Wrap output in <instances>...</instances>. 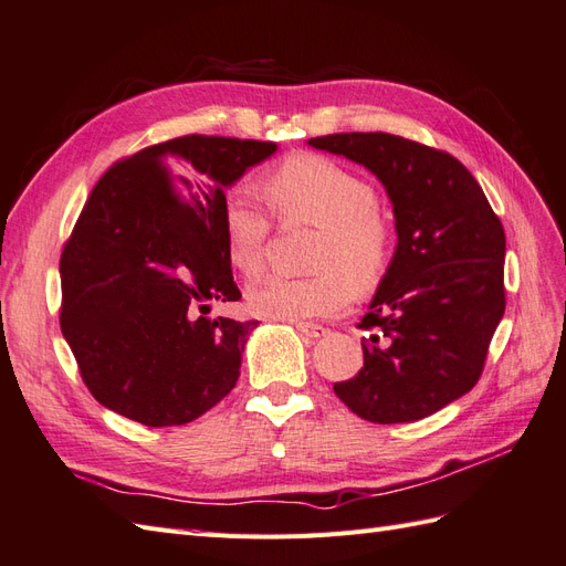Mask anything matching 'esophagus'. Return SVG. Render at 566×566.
Wrapping results in <instances>:
<instances>
[{
	"label": "esophagus",
	"mask_w": 566,
	"mask_h": 566,
	"mask_svg": "<svg viewBox=\"0 0 566 566\" xmlns=\"http://www.w3.org/2000/svg\"><path fill=\"white\" fill-rule=\"evenodd\" d=\"M303 337H308V339H317V337H323L325 335V327L323 325H313V323H296L294 325Z\"/></svg>",
	"instance_id": "esophagus-1"
}]
</instances>
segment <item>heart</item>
I'll return each mask as SVG.
<instances>
[{"label": "heart", "instance_id": "1", "mask_svg": "<svg viewBox=\"0 0 566 566\" xmlns=\"http://www.w3.org/2000/svg\"><path fill=\"white\" fill-rule=\"evenodd\" d=\"M263 193L284 222L323 231L311 280L270 277L249 292V311L265 321L303 323L337 315L358 292L375 286L389 255V229L375 212L373 186L335 159L311 153L286 157L263 179ZM222 243L231 270L255 277L265 263L270 224L243 193L224 200Z\"/></svg>", "mask_w": 566, "mask_h": 566}]
</instances>
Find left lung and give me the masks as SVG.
<instances>
[{"instance_id":"obj_1","label":"left lung","mask_w":566,"mask_h":566,"mask_svg":"<svg viewBox=\"0 0 566 566\" xmlns=\"http://www.w3.org/2000/svg\"><path fill=\"white\" fill-rule=\"evenodd\" d=\"M311 148L373 171L397 249L358 327L364 368L335 395L370 423H411L463 397L504 315V229L457 157L392 134H332Z\"/></svg>"}]
</instances>
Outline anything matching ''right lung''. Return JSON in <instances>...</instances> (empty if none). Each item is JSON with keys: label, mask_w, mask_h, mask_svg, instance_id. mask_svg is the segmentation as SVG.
Masks as SVG:
<instances>
[{"label": "right lung", "mask_w": 566, "mask_h": 566, "mask_svg": "<svg viewBox=\"0 0 566 566\" xmlns=\"http://www.w3.org/2000/svg\"><path fill=\"white\" fill-rule=\"evenodd\" d=\"M277 143L184 136L114 165L64 245L62 335L105 409L184 426L234 389L258 321L208 317L239 301L220 217L224 188Z\"/></svg>", "instance_id": "1"}]
</instances>
